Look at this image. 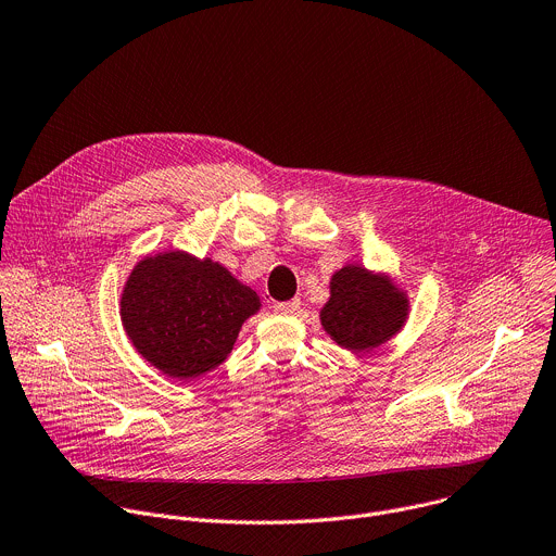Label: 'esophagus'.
Masks as SVG:
<instances>
[{"mask_svg":"<svg viewBox=\"0 0 556 556\" xmlns=\"http://www.w3.org/2000/svg\"><path fill=\"white\" fill-rule=\"evenodd\" d=\"M298 308H300V300H298V298H295V300H289V302H276V304H274V311H276V313H282V315H293Z\"/></svg>","mask_w":556,"mask_h":556,"instance_id":"obj_1","label":"esophagus"}]
</instances>
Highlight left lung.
I'll return each instance as SVG.
<instances>
[{
	"mask_svg": "<svg viewBox=\"0 0 556 556\" xmlns=\"http://www.w3.org/2000/svg\"><path fill=\"white\" fill-rule=\"evenodd\" d=\"M330 298L319 311L321 328L340 349L368 353L405 326L409 298L388 274L344 265L330 276Z\"/></svg>",
	"mask_w": 556,
	"mask_h": 556,
	"instance_id": "obj_1",
	"label": "left lung"
}]
</instances>
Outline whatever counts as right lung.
<instances>
[{"instance_id":"add662e5","label":"right lung","mask_w":556,"mask_h":556,"mask_svg":"<svg viewBox=\"0 0 556 556\" xmlns=\"http://www.w3.org/2000/svg\"><path fill=\"white\" fill-rule=\"evenodd\" d=\"M258 308V293L232 271L181 250L144 256L121 295L127 338L151 366L177 381L224 364Z\"/></svg>"}]
</instances>
